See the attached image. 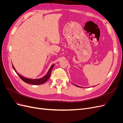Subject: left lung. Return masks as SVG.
<instances>
[{
  "label": "left lung",
  "instance_id": "left-lung-1",
  "mask_svg": "<svg viewBox=\"0 0 123 123\" xmlns=\"http://www.w3.org/2000/svg\"><path fill=\"white\" fill-rule=\"evenodd\" d=\"M75 86H76V85H75ZM77 86V87H79V86Z\"/></svg>",
  "mask_w": 123,
  "mask_h": 123
}]
</instances>
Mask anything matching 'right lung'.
Listing matches in <instances>:
<instances>
[{
	"instance_id": "obj_1",
	"label": "right lung",
	"mask_w": 123,
	"mask_h": 123,
	"mask_svg": "<svg viewBox=\"0 0 123 123\" xmlns=\"http://www.w3.org/2000/svg\"><path fill=\"white\" fill-rule=\"evenodd\" d=\"M54 65V64H53L51 66L50 68L49 69V71H48V72H47V74H46L45 76H44L43 77L41 78V79H28V78L25 77L22 75H20L19 73H17V72L16 71V70H15V69L14 67L13 66V65L12 64L13 69L15 71V72L18 74V75L19 76V77L22 80H23L24 81H25V82L26 83L34 85H37L43 84L45 82H46V81L48 80L49 79V77H50V75H51L52 70V69L53 68Z\"/></svg>"
}]
</instances>
